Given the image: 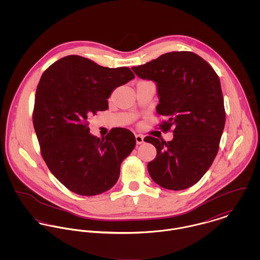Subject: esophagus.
<instances>
[{"label": "esophagus", "instance_id": "34e87169", "mask_svg": "<svg viewBox=\"0 0 260 260\" xmlns=\"http://www.w3.org/2000/svg\"><path fill=\"white\" fill-rule=\"evenodd\" d=\"M135 138H136L137 144H142V143L144 142V137H143V135H141V134H136Z\"/></svg>", "mask_w": 260, "mask_h": 260}]
</instances>
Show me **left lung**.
<instances>
[{
	"label": "left lung",
	"instance_id": "left-lung-1",
	"mask_svg": "<svg viewBox=\"0 0 260 260\" xmlns=\"http://www.w3.org/2000/svg\"><path fill=\"white\" fill-rule=\"evenodd\" d=\"M132 70L156 84V112L166 119L161 127L163 131L174 129L171 141L144 139L157 150L147 166L151 178L169 190L194 185L211 166L225 125L218 76L192 52L166 53Z\"/></svg>",
	"mask_w": 260,
	"mask_h": 260
}]
</instances>
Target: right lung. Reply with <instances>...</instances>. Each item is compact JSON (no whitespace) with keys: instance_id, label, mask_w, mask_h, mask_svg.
Returning <instances> with one entry per match:
<instances>
[{"instance_id":"add662e5","label":"right lung","mask_w":260,"mask_h":260,"mask_svg":"<svg viewBox=\"0 0 260 260\" xmlns=\"http://www.w3.org/2000/svg\"><path fill=\"white\" fill-rule=\"evenodd\" d=\"M134 77L127 67L107 68L71 55L40 79L33 123L42 156L54 176L76 194L93 196L111 189L122 161L136 145L128 129L114 128L100 139L88 127V118L107 110L112 92Z\"/></svg>"}]
</instances>
